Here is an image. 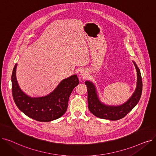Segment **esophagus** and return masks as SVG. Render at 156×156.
<instances>
[{
    "label": "esophagus",
    "mask_w": 156,
    "mask_h": 156,
    "mask_svg": "<svg viewBox=\"0 0 156 156\" xmlns=\"http://www.w3.org/2000/svg\"><path fill=\"white\" fill-rule=\"evenodd\" d=\"M80 75L81 76L83 77V78H85V76H87V70H85V69H81V70L80 71Z\"/></svg>",
    "instance_id": "1"
}]
</instances>
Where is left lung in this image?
<instances>
[{"label":"left lung","mask_w":156,"mask_h":156,"mask_svg":"<svg viewBox=\"0 0 156 156\" xmlns=\"http://www.w3.org/2000/svg\"><path fill=\"white\" fill-rule=\"evenodd\" d=\"M136 70V87L134 93L123 104L114 106L108 105L101 102L98 98L95 86L90 81H86L87 87L88 109L94 116L101 119L109 120H118L124 118L138 104L142 92V80L140 71L136 63L133 62Z\"/></svg>","instance_id":"obj_1"}]
</instances>
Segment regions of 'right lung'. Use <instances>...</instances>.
I'll list each match as a JSON object with an SVG mask.
<instances>
[{
    "label": "right lung",
    "instance_id": "right-lung-1",
    "mask_svg": "<svg viewBox=\"0 0 156 156\" xmlns=\"http://www.w3.org/2000/svg\"><path fill=\"white\" fill-rule=\"evenodd\" d=\"M16 64L12 73V92L16 105L27 116L40 122L61 117L67 111L69 96L79 83L76 75L64 79L54 90L45 97H31L20 89L16 80Z\"/></svg>",
    "mask_w": 156,
    "mask_h": 156
}]
</instances>
